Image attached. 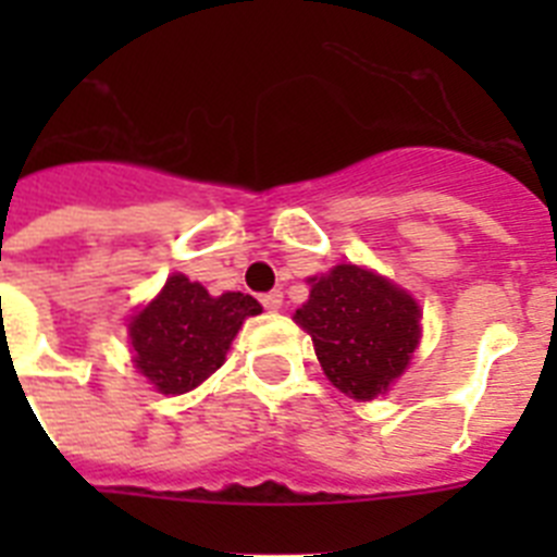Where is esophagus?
<instances>
[{"label":"esophagus","mask_w":557,"mask_h":557,"mask_svg":"<svg viewBox=\"0 0 557 557\" xmlns=\"http://www.w3.org/2000/svg\"><path fill=\"white\" fill-rule=\"evenodd\" d=\"M259 301H262L264 309H270V312H275V309H282L284 295L278 293V289H273V293H264L262 298H259Z\"/></svg>","instance_id":"esophagus-1"}]
</instances>
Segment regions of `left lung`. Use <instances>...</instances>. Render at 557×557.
<instances>
[{
    "instance_id": "left-lung-1",
    "label": "left lung",
    "mask_w": 557,
    "mask_h": 557,
    "mask_svg": "<svg viewBox=\"0 0 557 557\" xmlns=\"http://www.w3.org/2000/svg\"><path fill=\"white\" fill-rule=\"evenodd\" d=\"M418 318V304L405 289L357 264L321 275L295 312L332 385L362 401L401 376L421 337Z\"/></svg>"
}]
</instances>
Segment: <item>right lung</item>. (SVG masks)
<instances>
[{
    "label": "right lung",
    "mask_w": 557,
    "mask_h": 557,
    "mask_svg": "<svg viewBox=\"0 0 557 557\" xmlns=\"http://www.w3.org/2000/svg\"><path fill=\"white\" fill-rule=\"evenodd\" d=\"M259 312L250 295L211 298L198 282L172 275L159 298L131 321L133 362L161 393L181 396L223 366L245 318Z\"/></svg>",
    "instance_id": "1"
}]
</instances>
